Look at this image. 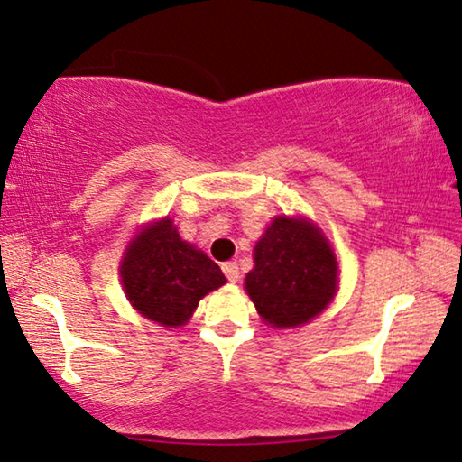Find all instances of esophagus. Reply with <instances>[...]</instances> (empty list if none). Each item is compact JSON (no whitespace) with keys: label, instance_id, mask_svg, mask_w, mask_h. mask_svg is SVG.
<instances>
[{"label":"esophagus","instance_id":"1","mask_svg":"<svg viewBox=\"0 0 462 462\" xmlns=\"http://www.w3.org/2000/svg\"><path fill=\"white\" fill-rule=\"evenodd\" d=\"M223 273L226 276V281H231V282H237L239 281V266H237V262H225Z\"/></svg>","mask_w":462,"mask_h":462}]
</instances>
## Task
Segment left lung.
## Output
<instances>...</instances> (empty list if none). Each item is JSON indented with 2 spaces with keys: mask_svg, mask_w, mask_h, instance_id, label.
Wrapping results in <instances>:
<instances>
[{
  "mask_svg": "<svg viewBox=\"0 0 462 462\" xmlns=\"http://www.w3.org/2000/svg\"><path fill=\"white\" fill-rule=\"evenodd\" d=\"M245 291L276 328L305 324L330 303L338 264L328 241L301 218L276 217L255 244Z\"/></svg>",
  "mask_w": 462,
  "mask_h": 462,
  "instance_id": "obj_1",
  "label": "left lung"
}]
</instances>
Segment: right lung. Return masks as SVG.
I'll return each mask as SVG.
<instances>
[{"instance_id": "obj_1", "label": "right lung", "mask_w": 462, "mask_h": 462, "mask_svg": "<svg viewBox=\"0 0 462 462\" xmlns=\"http://www.w3.org/2000/svg\"><path fill=\"white\" fill-rule=\"evenodd\" d=\"M122 282L140 314L171 328L186 324L198 301L226 281L218 264L180 237L171 218H162L127 247Z\"/></svg>"}]
</instances>
